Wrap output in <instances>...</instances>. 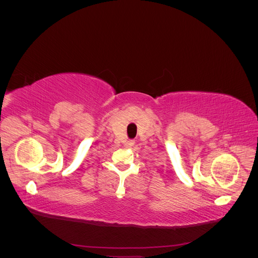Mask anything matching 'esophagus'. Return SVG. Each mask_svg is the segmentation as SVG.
<instances>
[{"label": "esophagus", "mask_w": 258, "mask_h": 258, "mask_svg": "<svg viewBox=\"0 0 258 258\" xmlns=\"http://www.w3.org/2000/svg\"><path fill=\"white\" fill-rule=\"evenodd\" d=\"M126 145H127L128 147H130V146H134V145H135V141H128Z\"/></svg>", "instance_id": "34e87169"}]
</instances>
